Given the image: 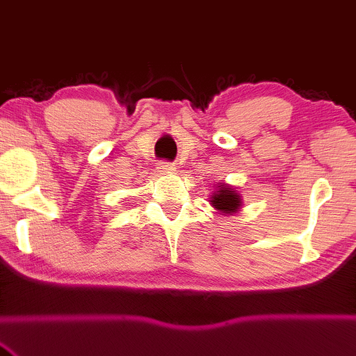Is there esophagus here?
Returning a JSON list of instances; mask_svg holds the SVG:
<instances>
[{"label":"esophagus","mask_w":356,"mask_h":356,"mask_svg":"<svg viewBox=\"0 0 356 356\" xmlns=\"http://www.w3.org/2000/svg\"><path fill=\"white\" fill-rule=\"evenodd\" d=\"M158 170H159V172H162V173H170L172 170H175V167H173L172 162H165V161H162V162H159Z\"/></svg>","instance_id":"esophagus-1"}]
</instances>
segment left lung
Here are the masks:
<instances>
[{
  "label": "left lung",
  "instance_id": "obj_1",
  "mask_svg": "<svg viewBox=\"0 0 356 356\" xmlns=\"http://www.w3.org/2000/svg\"><path fill=\"white\" fill-rule=\"evenodd\" d=\"M211 203H213V207L216 209L222 211V213H234V211H238L239 204H241V198L238 195V192L233 191L232 188H228V186H219V191L216 192L211 198Z\"/></svg>",
  "mask_w": 356,
  "mask_h": 356
}]
</instances>
